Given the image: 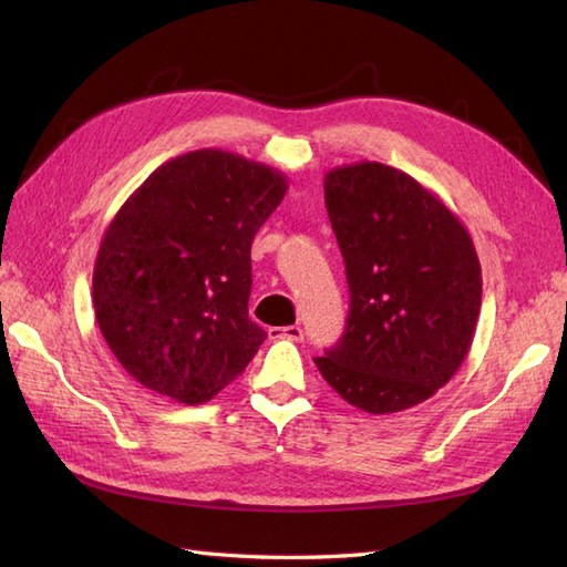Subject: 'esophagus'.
Masks as SVG:
<instances>
[{
	"mask_svg": "<svg viewBox=\"0 0 567 567\" xmlns=\"http://www.w3.org/2000/svg\"><path fill=\"white\" fill-rule=\"evenodd\" d=\"M271 339H291V341H302L306 339V331H302L300 324H288V327H271L269 329Z\"/></svg>",
	"mask_w": 567,
	"mask_h": 567,
	"instance_id": "esophagus-1",
	"label": "esophagus"
}]
</instances>
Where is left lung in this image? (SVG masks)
Instances as JSON below:
<instances>
[{
    "mask_svg": "<svg viewBox=\"0 0 567 567\" xmlns=\"http://www.w3.org/2000/svg\"><path fill=\"white\" fill-rule=\"evenodd\" d=\"M324 204L347 265L343 337L315 358L343 402L394 413L431 399L474 341L481 265L462 220L382 163L329 171Z\"/></svg>",
    "mask_w": 567,
    "mask_h": 567,
    "instance_id": "left-lung-1",
    "label": "left lung"
}]
</instances>
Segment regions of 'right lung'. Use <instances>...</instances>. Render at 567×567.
Returning a JSON list of instances; mask_svg holds the SVG:
<instances>
[{
    "mask_svg": "<svg viewBox=\"0 0 567 567\" xmlns=\"http://www.w3.org/2000/svg\"><path fill=\"white\" fill-rule=\"evenodd\" d=\"M286 189L269 165L199 148L122 204L95 259L93 308L136 382L202 404L252 361L267 331L247 315L250 247Z\"/></svg>",
    "mask_w": 567,
    "mask_h": 567,
    "instance_id": "right-lung-1",
    "label": "right lung"
}]
</instances>
